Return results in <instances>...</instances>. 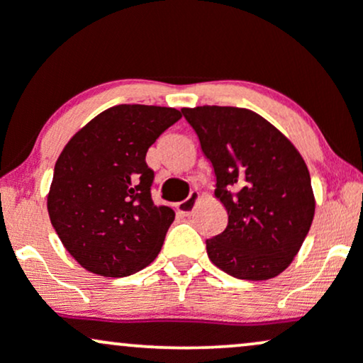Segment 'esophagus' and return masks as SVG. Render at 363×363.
<instances>
[{
  "mask_svg": "<svg viewBox=\"0 0 363 363\" xmlns=\"http://www.w3.org/2000/svg\"><path fill=\"white\" fill-rule=\"evenodd\" d=\"M198 199H199V194L196 193V191H193V193L187 196L184 201L177 203V211L182 215H191L194 211L196 205H198Z\"/></svg>",
  "mask_w": 363,
  "mask_h": 363,
  "instance_id": "34e87169",
  "label": "esophagus"
}]
</instances>
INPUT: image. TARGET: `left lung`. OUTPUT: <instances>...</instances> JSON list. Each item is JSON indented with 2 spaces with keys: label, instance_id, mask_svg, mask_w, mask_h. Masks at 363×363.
<instances>
[{
  "label": "left lung",
  "instance_id": "obj_1",
  "mask_svg": "<svg viewBox=\"0 0 363 363\" xmlns=\"http://www.w3.org/2000/svg\"><path fill=\"white\" fill-rule=\"evenodd\" d=\"M216 177L227 228L206 240L210 261L240 280H269L301 251L314 218L309 169L272 123L240 107L181 109Z\"/></svg>",
  "mask_w": 363,
  "mask_h": 363
}]
</instances>
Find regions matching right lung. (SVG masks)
<instances>
[{
  "label": "right lung",
  "instance_id": "obj_1",
  "mask_svg": "<svg viewBox=\"0 0 363 363\" xmlns=\"http://www.w3.org/2000/svg\"><path fill=\"white\" fill-rule=\"evenodd\" d=\"M181 118L172 107L121 104L62 148L48 194L49 218L66 251L90 273L129 277L160 252L176 213L152 201L153 170L145 157Z\"/></svg>",
  "mask_w": 363,
  "mask_h": 363
}]
</instances>
